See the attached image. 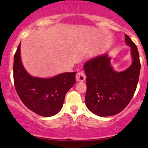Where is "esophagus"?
<instances>
[{"label": "esophagus", "mask_w": 148, "mask_h": 148, "mask_svg": "<svg viewBox=\"0 0 148 148\" xmlns=\"http://www.w3.org/2000/svg\"><path fill=\"white\" fill-rule=\"evenodd\" d=\"M85 79H86V75H85L84 71H79L77 74V76H76V79H77V81L83 82L84 81Z\"/></svg>", "instance_id": "1"}]
</instances>
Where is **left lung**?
<instances>
[{
  "label": "left lung",
  "instance_id": "8db88e82",
  "mask_svg": "<svg viewBox=\"0 0 148 148\" xmlns=\"http://www.w3.org/2000/svg\"><path fill=\"white\" fill-rule=\"evenodd\" d=\"M125 41L131 47L132 65L122 72H116L110 65L107 54L101 55L86 62L85 103L92 112L99 117L114 115L122 112L132 99L140 71L137 46L125 34Z\"/></svg>",
  "mask_w": 148,
  "mask_h": 148
}]
</instances>
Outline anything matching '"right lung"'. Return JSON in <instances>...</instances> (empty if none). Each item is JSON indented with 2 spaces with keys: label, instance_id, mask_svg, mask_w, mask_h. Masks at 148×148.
I'll list each match as a JSON object with an SVG mask.
<instances>
[{
  "label": "right lung",
  "instance_id": "add662e5",
  "mask_svg": "<svg viewBox=\"0 0 148 148\" xmlns=\"http://www.w3.org/2000/svg\"><path fill=\"white\" fill-rule=\"evenodd\" d=\"M20 46L21 43L13 62V81L19 98L28 109L43 117L57 114L66 94L76 82V72L63 73L50 79L31 77L22 65Z\"/></svg>",
  "mask_w": 148,
  "mask_h": 148
}]
</instances>
